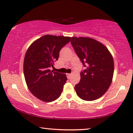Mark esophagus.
Here are the masks:
<instances>
[{
	"label": "esophagus",
	"instance_id": "34e87169",
	"mask_svg": "<svg viewBox=\"0 0 133 133\" xmlns=\"http://www.w3.org/2000/svg\"><path fill=\"white\" fill-rule=\"evenodd\" d=\"M66 76H67V78L68 79H70V77H71V74H66Z\"/></svg>",
	"mask_w": 133,
	"mask_h": 133
}]
</instances>
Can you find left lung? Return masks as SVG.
Here are the masks:
<instances>
[{
	"instance_id": "8db88e82",
	"label": "left lung",
	"mask_w": 133,
	"mask_h": 133,
	"mask_svg": "<svg viewBox=\"0 0 133 133\" xmlns=\"http://www.w3.org/2000/svg\"><path fill=\"white\" fill-rule=\"evenodd\" d=\"M71 43L85 69L74 89L78 97L91 101L101 98L112 83L114 62L102 43L88 37H72Z\"/></svg>"
}]
</instances>
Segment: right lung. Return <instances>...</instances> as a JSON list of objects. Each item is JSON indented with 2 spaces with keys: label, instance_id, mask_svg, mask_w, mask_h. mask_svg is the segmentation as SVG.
I'll return each instance as SVG.
<instances>
[{
  "label": "right lung",
  "instance_id": "right-lung-1",
  "mask_svg": "<svg viewBox=\"0 0 133 133\" xmlns=\"http://www.w3.org/2000/svg\"><path fill=\"white\" fill-rule=\"evenodd\" d=\"M71 38L46 35L35 41L25 55L24 74L29 90L43 102L57 99L66 83L65 74L51 71L58 60L62 48L70 41Z\"/></svg>",
  "mask_w": 133,
  "mask_h": 133
}]
</instances>
